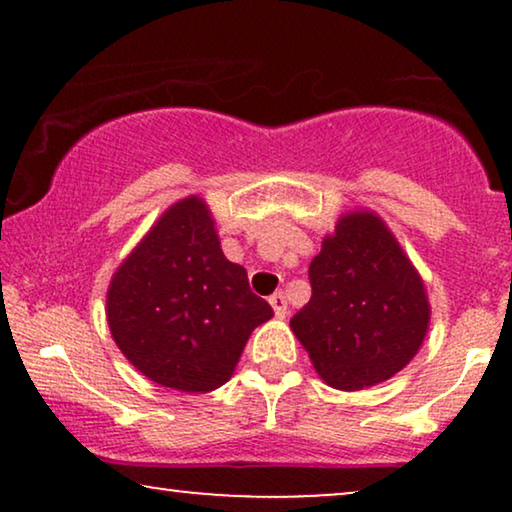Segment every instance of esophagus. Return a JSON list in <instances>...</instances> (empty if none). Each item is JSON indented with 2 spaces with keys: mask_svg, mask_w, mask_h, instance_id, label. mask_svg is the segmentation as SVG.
I'll list each match as a JSON object with an SVG mask.
<instances>
[{
  "mask_svg": "<svg viewBox=\"0 0 512 512\" xmlns=\"http://www.w3.org/2000/svg\"><path fill=\"white\" fill-rule=\"evenodd\" d=\"M270 305H272V310H275V317H277V319H284V317H286V296H284L282 291L272 293V296H270Z\"/></svg>",
  "mask_w": 512,
  "mask_h": 512,
  "instance_id": "esophagus-1",
  "label": "esophagus"
}]
</instances>
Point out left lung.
I'll list each match as a JSON object with an SVG mask.
<instances>
[{"label":"left lung","instance_id":"8db88e82","mask_svg":"<svg viewBox=\"0 0 512 512\" xmlns=\"http://www.w3.org/2000/svg\"><path fill=\"white\" fill-rule=\"evenodd\" d=\"M310 284L291 331L333 389L389 380L422 347L431 319L424 282L377 214L340 216L310 263Z\"/></svg>","mask_w":512,"mask_h":512}]
</instances>
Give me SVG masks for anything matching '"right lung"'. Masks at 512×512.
<instances>
[{"label": "right lung", "mask_w": 512, "mask_h": 512, "mask_svg": "<svg viewBox=\"0 0 512 512\" xmlns=\"http://www.w3.org/2000/svg\"><path fill=\"white\" fill-rule=\"evenodd\" d=\"M272 307L221 251L207 202L167 209L107 291V321L125 359L163 387L205 394L233 375L251 331Z\"/></svg>", "instance_id": "right-lung-1"}]
</instances>
